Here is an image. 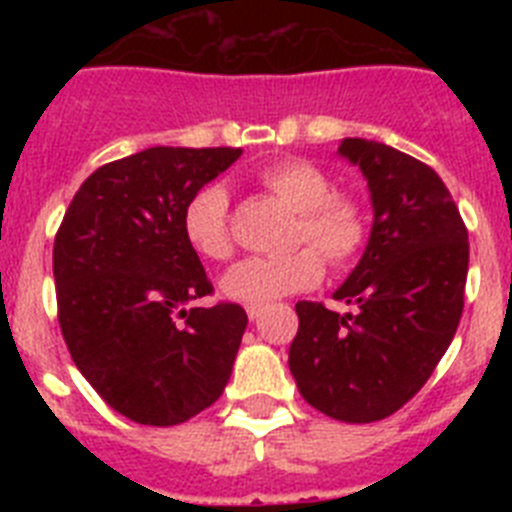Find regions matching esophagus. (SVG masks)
I'll return each instance as SVG.
<instances>
[{
    "mask_svg": "<svg viewBox=\"0 0 512 512\" xmlns=\"http://www.w3.org/2000/svg\"><path fill=\"white\" fill-rule=\"evenodd\" d=\"M246 312H248V318H251V320H259L261 307H246Z\"/></svg>",
    "mask_w": 512,
    "mask_h": 512,
    "instance_id": "esophagus-1",
    "label": "esophagus"
}]
</instances>
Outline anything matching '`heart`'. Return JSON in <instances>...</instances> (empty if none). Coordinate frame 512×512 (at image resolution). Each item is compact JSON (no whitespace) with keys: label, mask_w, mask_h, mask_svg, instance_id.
<instances>
[{"label":"heart","mask_w":512,"mask_h":512,"mask_svg":"<svg viewBox=\"0 0 512 512\" xmlns=\"http://www.w3.org/2000/svg\"><path fill=\"white\" fill-rule=\"evenodd\" d=\"M259 184L295 210L289 243L297 248L284 256H253L228 271L220 282L223 295L248 307H264L287 295L312 289L330 269H348L361 256L369 238V217L356 194L333 192L328 174L305 158H282L259 171ZM184 238L210 261L233 256L228 192L217 184L192 194L182 212Z\"/></svg>","instance_id":"heart-1"}]
</instances>
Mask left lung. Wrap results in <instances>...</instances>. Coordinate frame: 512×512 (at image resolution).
<instances>
[{"instance_id":"1","label":"left lung","mask_w":512,"mask_h":512,"mask_svg":"<svg viewBox=\"0 0 512 512\" xmlns=\"http://www.w3.org/2000/svg\"><path fill=\"white\" fill-rule=\"evenodd\" d=\"M341 156L366 176L374 225L333 312L297 302L289 369L312 408L343 423H374L420 392L446 354L469 269L467 225L428 164L374 140L346 138Z\"/></svg>"}]
</instances>
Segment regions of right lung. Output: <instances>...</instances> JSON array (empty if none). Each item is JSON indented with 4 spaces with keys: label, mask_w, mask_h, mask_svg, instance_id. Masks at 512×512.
Returning a JSON list of instances; mask_svg holds the SVG:
<instances>
[{
    "label": "right lung",
    "mask_w": 512,
    "mask_h": 512,
    "mask_svg": "<svg viewBox=\"0 0 512 512\" xmlns=\"http://www.w3.org/2000/svg\"><path fill=\"white\" fill-rule=\"evenodd\" d=\"M241 148L156 146L81 184L53 243L58 325L79 372L115 413L176 425L223 395L248 315L212 295L182 212Z\"/></svg>",
    "instance_id": "obj_1"
}]
</instances>
